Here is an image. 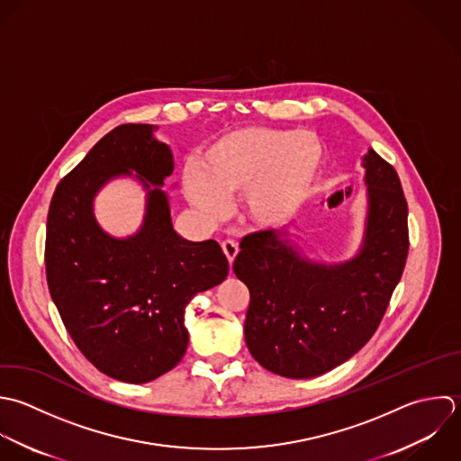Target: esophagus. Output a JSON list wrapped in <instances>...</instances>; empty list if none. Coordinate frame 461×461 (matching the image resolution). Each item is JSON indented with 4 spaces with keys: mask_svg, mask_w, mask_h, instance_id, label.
Returning a JSON list of instances; mask_svg holds the SVG:
<instances>
[{
    "mask_svg": "<svg viewBox=\"0 0 461 461\" xmlns=\"http://www.w3.org/2000/svg\"><path fill=\"white\" fill-rule=\"evenodd\" d=\"M222 249H224V253H226V257H228V262L233 264V260H235V257H237V253H239V242L233 240V239H226V240L222 242Z\"/></svg>",
    "mask_w": 461,
    "mask_h": 461,
    "instance_id": "esophagus-1",
    "label": "esophagus"
}]
</instances>
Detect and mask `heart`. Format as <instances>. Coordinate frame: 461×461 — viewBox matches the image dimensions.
Segmentation results:
<instances>
[{
  "mask_svg": "<svg viewBox=\"0 0 461 461\" xmlns=\"http://www.w3.org/2000/svg\"><path fill=\"white\" fill-rule=\"evenodd\" d=\"M323 159V143L311 131L242 127L197 154L195 170L185 174V194L197 210L219 219L228 199L244 192L249 222L276 230L311 201Z\"/></svg>",
  "mask_w": 461,
  "mask_h": 461,
  "instance_id": "heart-1",
  "label": "heart"
}]
</instances>
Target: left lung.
Masks as SVG:
<instances>
[{
	"label": "left lung",
	"instance_id": "left-lung-1",
	"mask_svg": "<svg viewBox=\"0 0 461 461\" xmlns=\"http://www.w3.org/2000/svg\"><path fill=\"white\" fill-rule=\"evenodd\" d=\"M363 167L368 217L352 260L311 262L276 230L240 242L233 271L249 289L246 345L273 374L309 379L350 359L375 334L402 276L410 231L399 174L374 149Z\"/></svg>",
	"mask_w": 461,
	"mask_h": 461
}]
</instances>
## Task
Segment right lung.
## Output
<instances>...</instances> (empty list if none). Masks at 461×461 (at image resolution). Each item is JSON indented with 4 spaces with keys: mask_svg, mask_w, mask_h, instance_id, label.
<instances>
[{
    "mask_svg": "<svg viewBox=\"0 0 461 461\" xmlns=\"http://www.w3.org/2000/svg\"><path fill=\"white\" fill-rule=\"evenodd\" d=\"M152 131L123 123L107 132L60 179L46 221V280L68 334L95 368L132 384L154 381L183 359L185 307L230 269L215 240L190 242L174 231L158 188L174 159ZM131 169L148 188V213L136 236L114 240L94 221L92 199Z\"/></svg>",
    "mask_w": 461,
    "mask_h": 461,
    "instance_id": "right-lung-1",
    "label": "right lung"
}]
</instances>
